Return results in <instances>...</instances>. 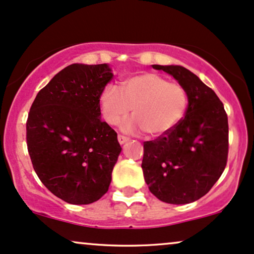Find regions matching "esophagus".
I'll use <instances>...</instances> for the list:
<instances>
[{
  "label": "esophagus",
  "instance_id": "esophagus-1",
  "mask_svg": "<svg viewBox=\"0 0 254 254\" xmlns=\"http://www.w3.org/2000/svg\"><path fill=\"white\" fill-rule=\"evenodd\" d=\"M128 140H129V139H128L127 136L121 135V134H119V135H118V141H119V143H120V145H124V143L127 142Z\"/></svg>",
  "mask_w": 254,
  "mask_h": 254
}]
</instances>
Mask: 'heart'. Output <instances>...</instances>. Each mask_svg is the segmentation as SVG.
<instances>
[{"label":"heart","instance_id":"b5f03b06","mask_svg":"<svg viewBox=\"0 0 254 254\" xmlns=\"http://www.w3.org/2000/svg\"><path fill=\"white\" fill-rule=\"evenodd\" d=\"M189 102V92L183 84L170 82L155 73L127 79L120 88L109 84L100 95V109L108 125H118L133 108L134 118L125 122L122 129L145 130L151 136L162 135L177 127L186 114Z\"/></svg>","mask_w":254,"mask_h":254}]
</instances>
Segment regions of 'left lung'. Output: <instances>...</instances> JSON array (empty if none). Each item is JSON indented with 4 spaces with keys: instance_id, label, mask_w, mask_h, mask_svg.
Returning a JSON list of instances; mask_svg holds the SVG:
<instances>
[{
    "instance_id": "8db88e82",
    "label": "left lung",
    "mask_w": 254,
    "mask_h": 254,
    "mask_svg": "<svg viewBox=\"0 0 254 254\" xmlns=\"http://www.w3.org/2000/svg\"><path fill=\"white\" fill-rule=\"evenodd\" d=\"M189 92V108L171 132L143 142L142 171L151 193L161 201L183 205L208 193L226 167L228 121L213 90L181 65L153 64Z\"/></svg>"
}]
</instances>
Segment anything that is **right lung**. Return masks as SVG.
<instances>
[{
  "mask_svg": "<svg viewBox=\"0 0 254 254\" xmlns=\"http://www.w3.org/2000/svg\"><path fill=\"white\" fill-rule=\"evenodd\" d=\"M112 77L106 64L68 65L37 93L28 114L27 147L34 171L68 203L96 201L112 181L121 147L100 109V95Z\"/></svg>",
  "mask_w": 254,
  "mask_h": 254,
  "instance_id": "add662e5",
  "label": "right lung"
}]
</instances>
